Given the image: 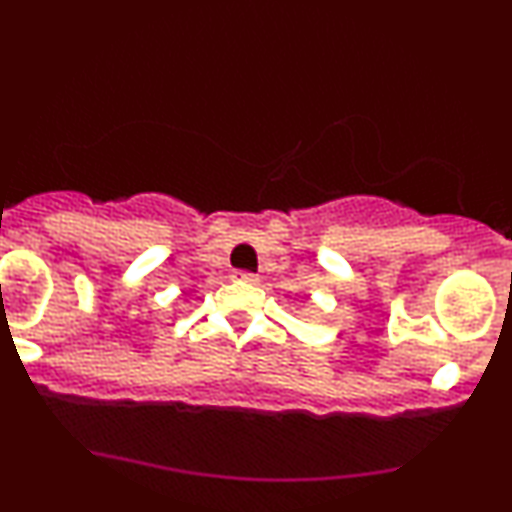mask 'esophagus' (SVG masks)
<instances>
[{
	"label": "esophagus",
	"mask_w": 512,
	"mask_h": 512,
	"mask_svg": "<svg viewBox=\"0 0 512 512\" xmlns=\"http://www.w3.org/2000/svg\"><path fill=\"white\" fill-rule=\"evenodd\" d=\"M236 279L245 281V284H257V274L245 272V269H238V272H236Z\"/></svg>",
	"instance_id": "obj_1"
}]
</instances>
